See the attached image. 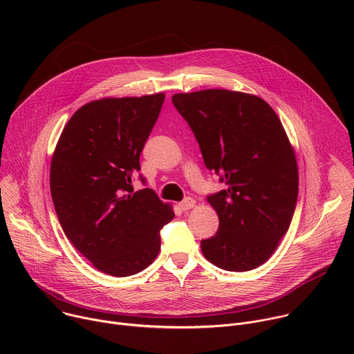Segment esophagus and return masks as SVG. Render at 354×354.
Instances as JSON below:
<instances>
[{"label": "esophagus", "mask_w": 354, "mask_h": 354, "mask_svg": "<svg viewBox=\"0 0 354 354\" xmlns=\"http://www.w3.org/2000/svg\"><path fill=\"white\" fill-rule=\"evenodd\" d=\"M194 205H196V200L194 198H192V197H186L182 203H179V209L182 210V212H187V210H190L192 207H194Z\"/></svg>", "instance_id": "1"}]
</instances>
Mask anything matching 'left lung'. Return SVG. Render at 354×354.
<instances>
[{"instance_id": "obj_1", "label": "left lung", "mask_w": 354, "mask_h": 354, "mask_svg": "<svg viewBox=\"0 0 354 354\" xmlns=\"http://www.w3.org/2000/svg\"><path fill=\"white\" fill-rule=\"evenodd\" d=\"M205 164L221 174L225 190L207 197L220 224L200 242L220 269L246 272L263 265L287 232L298 196V167L286 130L262 97L228 89L175 93Z\"/></svg>"}]
</instances>
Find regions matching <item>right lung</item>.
<instances>
[{
  "mask_svg": "<svg viewBox=\"0 0 354 354\" xmlns=\"http://www.w3.org/2000/svg\"><path fill=\"white\" fill-rule=\"evenodd\" d=\"M165 93L102 97L68 120L50 164V192L66 236L99 272L126 277L148 268L160 230L175 213L131 176ZM144 182V179H141Z\"/></svg>",
  "mask_w": 354,
  "mask_h": 354,
  "instance_id": "1",
  "label": "right lung"
}]
</instances>
